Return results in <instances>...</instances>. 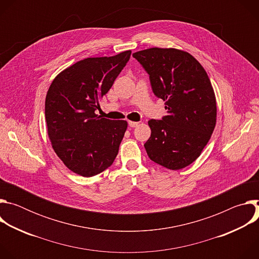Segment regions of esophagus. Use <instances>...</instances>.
<instances>
[{
    "label": "esophagus",
    "instance_id": "obj_1",
    "mask_svg": "<svg viewBox=\"0 0 259 259\" xmlns=\"http://www.w3.org/2000/svg\"><path fill=\"white\" fill-rule=\"evenodd\" d=\"M128 124H129V126H130V127H136V126L138 125V122H133V121H129V122H128Z\"/></svg>",
    "mask_w": 259,
    "mask_h": 259
}]
</instances>
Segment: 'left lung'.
<instances>
[{"label": "left lung", "instance_id": "obj_1", "mask_svg": "<svg viewBox=\"0 0 259 259\" xmlns=\"http://www.w3.org/2000/svg\"><path fill=\"white\" fill-rule=\"evenodd\" d=\"M133 57L150 75L155 95L165 102L167 116L150 120L144 147L152 161L179 170L196 161L216 125V98L206 70L189 52L150 48Z\"/></svg>", "mask_w": 259, "mask_h": 259}]
</instances>
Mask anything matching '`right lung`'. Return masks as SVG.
<instances>
[{"label": "right lung", "mask_w": 259, "mask_h": 259, "mask_svg": "<svg viewBox=\"0 0 259 259\" xmlns=\"http://www.w3.org/2000/svg\"><path fill=\"white\" fill-rule=\"evenodd\" d=\"M131 50L110 57H89L55 77L45 100L48 136L58 158L84 177L101 173L119 153L128 123L95 114L99 100L112 88Z\"/></svg>", "instance_id": "right-lung-1"}]
</instances>
